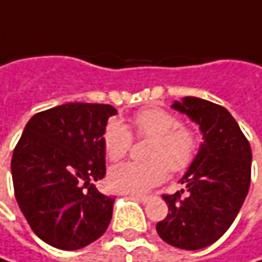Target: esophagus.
<instances>
[{"label": "esophagus", "mask_w": 262, "mask_h": 262, "mask_svg": "<svg viewBox=\"0 0 262 262\" xmlns=\"http://www.w3.org/2000/svg\"><path fill=\"white\" fill-rule=\"evenodd\" d=\"M133 197H135V199H138V200H141L142 203H146V202H149V200L152 199L151 195H144V194H135Z\"/></svg>", "instance_id": "esophagus-1"}]
</instances>
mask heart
Here are the masks:
<instances>
[{
	"instance_id": "obj_1",
	"label": "heart",
	"mask_w": 262,
	"mask_h": 262,
	"mask_svg": "<svg viewBox=\"0 0 262 262\" xmlns=\"http://www.w3.org/2000/svg\"><path fill=\"white\" fill-rule=\"evenodd\" d=\"M136 138H149L148 162L121 163L110 170V185L118 192L139 194L159 185L167 175L185 172L197 157L199 135L182 126L175 114L163 108H144L132 117ZM132 133L118 120H111L102 132V144L110 160L123 159L132 146Z\"/></svg>"
}]
</instances>
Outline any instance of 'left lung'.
<instances>
[{
  "instance_id": "8db88e82",
  "label": "left lung",
  "mask_w": 262,
  "mask_h": 262,
  "mask_svg": "<svg viewBox=\"0 0 262 262\" xmlns=\"http://www.w3.org/2000/svg\"><path fill=\"white\" fill-rule=\"evenodd\" d=\"M172 108L191 118L203 135L195 160L179 179L184 190L164 194L167 216L157 223L169 245L197 251L215 243L236 220L251 185V145L237 121L221 105L187 96Z\"/></svg>"
}]
</instances>
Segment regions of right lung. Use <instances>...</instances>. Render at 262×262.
<instances>
[{"label": "right lung", "instance_id": "obj_1", "mask_svg": "<svg viewBox=\"0 0 262 262\" xmlns=\"http://www.w3.org/2000/svg\"><path fill=\"white\" fill-rule=\"evenodd\" d=\"M117 110L71 102L32 117L13 151L11 177L17 205L47 245L81 249L108 228L114 197L98 191L105 177L102 132Z\"/></svg>", "mask_w": 262, "mask_h": 262}]
</instances>
